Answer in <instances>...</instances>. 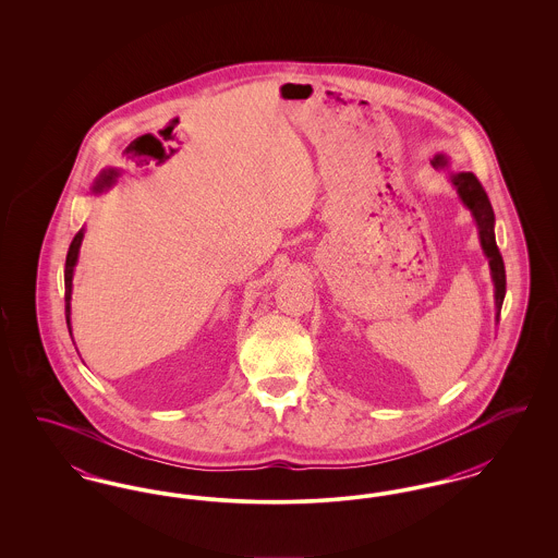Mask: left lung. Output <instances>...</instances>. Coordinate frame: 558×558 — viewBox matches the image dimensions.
Listing matches in <instances>:
<instances>
[{"label": "left lung", "mask_w": 558, "mask_h": 558, "mask_svg": "<svg viewBox=\"0 0 558 558\" xmlns=\"http://www.w3.org/2000/svg\"><path fill=\"white\" fill-rule=\"evenodd\" d=\"M430 165L435 169H448L450 167V160L446 155H435ZM450 182L456 187L462 205L471 211L473 219H475V226H477L478 242H481V248L489 262V274H492V282H494V299H496V322L500 318V310H502V303H505L506 294V271L505 262H502V255L498 251V244H496V232H494V226H496V217H494V209H492V203L485 194V190L481 186L477 178L469 171H458V173H450Z\"/></svg>", "instance_id": "8db88e82"}]
</instances>
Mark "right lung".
I'll list each match as a JSON object with an SVG mask.
<instances>
[{"label": "right lung", "instance_id": "add662e5", "mask_svg": "<svg viewBox=\"0 0 558 558\" xmlns=\"http://www.w3.org/2000/svg\"><path fill=\"white\" fill-rule=\"evenodd\" d=\"M117 178H119V169H114V167H108V169H102L100 171V175L94 180V186H92V192L94 194H100V192H105L108 187L114 186V182H117ZM83 234H85V230L81 228L80 232L75 234V239L71 242V246H69V253H66V264H64V314H66V326H69V332H71V337H73V330H71V294H73V276H75V266H77V259H80V248L81 242H83Z\"/></svg>", "mask_w": 558, "mask_h": 558}]
</instances>
